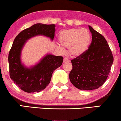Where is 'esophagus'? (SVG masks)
Listing matches in <instances>:
<instances>
[{
  "instance_id": "esophagus-1",
  "label": "esophagus",
  "mask_w": 121,
  "mask_h": 121,
  "mask_svg": "<svg viewBox=\"0 0 121 121\" xmlns=\"http://www.w3.org/2000/svg\"><path fill=\"white\" fill-rule=\"evenodd\" d=\"M69 60L68 59L67 57H65L64 59V62H69Z\"/></svg>"
}]
</instances>
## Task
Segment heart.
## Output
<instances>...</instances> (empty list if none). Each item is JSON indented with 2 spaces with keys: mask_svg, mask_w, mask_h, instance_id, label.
Returning <instances> with one entry per match:
<instances>
[{
  "mask_svg": "<svg viewBox=\"0 0 121 121\" xmlns=\"http://www.w3.org/2000/svg\"><path fill=\"white\" fill-rule=\"evenodd\" d=\"M91 34L86 29L72 28L62 30L59 34V41L62 46L68 48L69 54L72 56H78L87 49L90 41ZM57 48L63 52V47L57 45Z\"/></svg>",
  "mask_w": 121,
  "mask_h": 121,
  "instance_id": "heart-1",
  "label": "heart"
}]
</instances>
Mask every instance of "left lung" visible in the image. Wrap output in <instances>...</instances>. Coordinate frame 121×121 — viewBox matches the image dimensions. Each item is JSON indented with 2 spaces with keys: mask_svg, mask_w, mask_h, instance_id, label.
Instances as JSON below:
<instances>
[{
  "mask_svg": "<svg viewBox=\"0 0 121 121\" xmlns=\"http://www.w3.org/2000/svg\"><path fill=\"white\" fill-rule=\"evenodd\" d=\"M92 41L88 49L72 60L69 79L80 90L97 89L106 81L113 63V55L102 35L89 26Z\"/></svg>",
  "mask_w": 121,
  "mask_h": 121,
  "instance_id": "1",
  "label": "left lung"
}]
</instances>
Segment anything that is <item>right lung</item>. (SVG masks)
Wrapping results in <instances>:
<instances>
[{
    "label": "right lung",
    "instance_id": "add662e5",
    "mask_svg": "<svg viewBox=\"0 0 121 121\" xmlns=\"http://www.w3.org/2000/svg\"><path fill=\"white\" fill-rule=\"evenodd\" d=\"M55 25L37 23L22 30L15 37L8 55L9 76L20 89L27 93L39 92L51 80L55 69L62 65L63 57L47 55L33 67L28 68L21 62L22 48L27 40L37 35H44L53 40Z\"/></svg>",
    "mask_w": 121,
    "mask_h": 121
}]
</instances>
